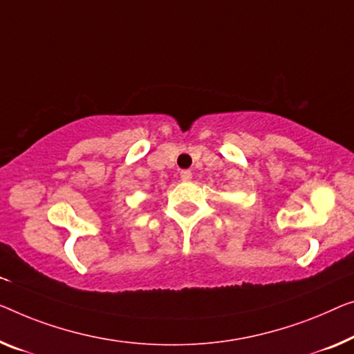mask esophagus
<instances>
[{
    "mask_svg": "<svg viewBox=\"0 0 354 354\" xmlns=\"http://www.w3.org/2000/svg\"><path fill=\"white\" fill-rule=\"evenodd\" d=\"M179 176H181L183 181H191L192 179V173L189 170H183L181 173H179Z\"/></svg>",
    "mask_w": 354,
    "mask_h": 354,
    "instance_id": "esophagus-1",
    "label": "esophagus"
}]
</instances>
